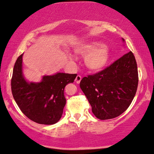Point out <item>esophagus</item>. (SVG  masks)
I'll list each match as a JSON object with an SVG mask.
<instances>
[{
	"label": "esophagus",
	"mask_w": 154,
	"mask_h": 154,
	"mask_svg": "<svg viewBox=\"0 0 154 154\" xmlns=\"http://www.w3.org/2000/svg\"><path fill=\"white\" fill-rule=\"evenodd\" d=\"M82 80V77L80 75H77L75 78V82L77 84H79Z\"/></svg>",
	"instance_id": "obj_1"
}]
</instances>
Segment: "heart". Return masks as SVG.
<instances>
[{
    "mask_svg": "<svg viewBox=\"0 0 154 154\" xmlns=\"http://www.w3.org/2000/svg\"><path fill=\"white\" fill-rule=\"evenodd\" d=\"M75 53L85 57L86 67L91 71H101L107 66L110 60V50L107 46L98 42H91L79 44L75 48ZM70 60L74 56L68 54Z\"/></svg>",
    "mask_w": 154,
    "mask_h": 154,
    "instance_id": "1",
    "label": "heart"
}]
</instances>
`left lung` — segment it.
Masks as SVG:
<instances>
[{
	"label": "left lung",
	"mask_w": 154,
	"mask_h": 154,
	"mask_svg": "<svg viewBox=\"0 0 154 154\" xmlns=\"http://www.w3.org/2000/svg\"><path fill=\"white\" fill-rule=\"evenodd\" d=\"M138 81L137 62L130 51L103 70L84 77L79 86L94 116L108 120L128 109L137 92Z\"/></svg>",
	"instance_id": "left-lung-1"
}]
</instances>
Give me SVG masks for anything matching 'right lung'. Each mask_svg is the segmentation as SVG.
Here are the masks:
<instances>
[{
    "label": "right lung",
    "mask_w": 154,
    "mask_h": 154,
    "mask_svg": "<svg viewBox=\"0 0 154 154\" xmlns=\"http://www.w3.org/2000/svg\"><path fill=\"white\" fill-rule=\"evenodd\" d=\"M22 56L14 65L11 89L21 111L32 121L42 125L58 122L63 115L66 99L65 86L72 83L77 74L57 72L43 76L39 82H29L22 72Z\"/></svg>",
    "instance_id": "add662e5"
}]
</instances>
